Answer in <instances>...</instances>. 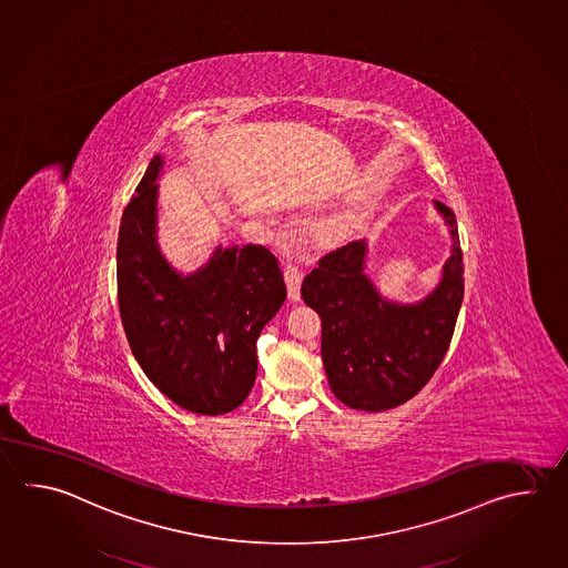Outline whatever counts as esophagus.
Wrapping results in <instances>:
<instances>
[{
	"label": "esophagus",
	"instance_id": "esophagus-1",
	"mask_svg": "<svg viewBox=\"0 0 568 568\" xmlns=\"http://www.w3.org/2000/svg\"><path fill=\"white\" fill-rule=\"evenodd\" d=\"M301 281H303V273H301L300 265H295L293 261L285 263V283L290 290V300H300Z\"/></svg>",
	"mask_w": 568,
	"mask_h": 568
}]
</instances>
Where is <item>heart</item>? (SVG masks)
<instances>
[{
  "label": "heart",
  "instance_id": "1",
  "mask_svg": "<svg viewBox=\"0 0 568 568\" xmlns=\"http://www.w3.org/2000/svg\"><path fill=\"white\" fill-rule=\"evenodd\" d=\"M347 231H349V219L333 216L320 226V236L323 241H337V239L347 235Z\"/></svg>",
  "mask_w": 568,
  "mask_h": 568
}]
</instances>
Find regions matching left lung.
<instances>
[{"label": "left lung", "instance_id": "1", "mask_svg": "<svg viewBox=\"0 0 568 568\" xmlns=\"http://www.w3.org/2000/svg\"><path fill=\"white\" fill-rule=\"evenodd\" d=\"M452 233V255L438 290L418 305L382 300L364 275L365 241L337 246L303 278L301 297L322 317V357L345 406L384 412L428 384L448 352L464 300L456 214L434 201Z\"/></svg>", "mask_w": 568, "mask_h": 568}]
</instances>
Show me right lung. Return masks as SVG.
<instances>
[{
	"instance_id": "add662e5",
	"label": "right lung",
	"mask_w": 568,
	"mask_h": 568,
	"mask_svg": "<svg viewBox=\"0 0 568 568\" xmlns=\"http://www.w3.org/2000/svg\"><path fill=\"white\" fill-rule=\"evenodd\" d=\"M150 161L122 214L116 278L130 349L150 382L174 404L221 416L245 402L257 375V339L287 297L267 246L216 248L182 277L156 245V176Z\"/></svg>"
}]
</instances>
